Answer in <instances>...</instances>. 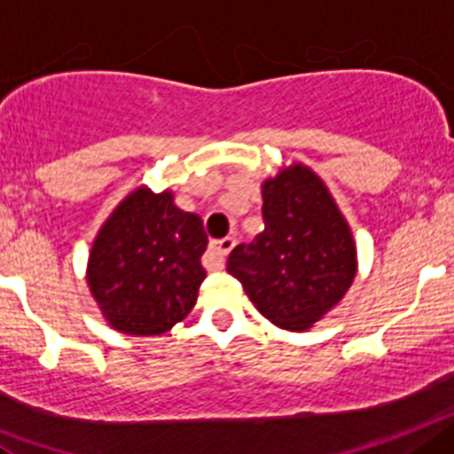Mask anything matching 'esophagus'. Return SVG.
<instances>
[{"label":"esophagus","mask_w":454,"mask_h":454,"mask_svg":"<svg viewBox=\"0 0 454 454\" xmlns=\"http://www.w3.org/2000/svg\"><path fill=\"white\" fill-rule=\"evenodd\" d=\"M232 247H235V239L232 238L215 239V242L210 244V249H207V255H205V265H207V270H222L223 262H226V255L231 254Z\"/></svg>","instance_id":"1"}]
</instances>
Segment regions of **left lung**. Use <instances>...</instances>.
<instances>
[{"label": "left lung", "mask_w": 454, "mask_h": 454, "mask_svg": "<svg viewBox=\"0 0 454 454\" xmlns=\"http://www.w3.org/2000/svg\"><path fill=\"white\" fill-rule=\"evenodd\" d=\"M265 231L228 255V271L276 326L303 331L325 317L356 276V244L317 173L303 164L262 183Z\"/></svg>", "instance_id": "left-lung-1"}]
</instances>
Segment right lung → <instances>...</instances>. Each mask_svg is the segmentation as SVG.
Instances as JSON below:
<instances>
[{"label":"right lung","mask_w":454,"mask_h":454,"mask_svg":"<svg viewBox=\"0 0 454 454\" xmlns=\"http://www.w3.org/2000/svg\"><path fill=\"white\" fill-rule=\"evenodd\" d=\"M203 222L171 192L134 189L98 231L86 281L105 320L129 336H160L194 309L205 278Z\"/></svg>","instance_id":"1"}]
</instances>
